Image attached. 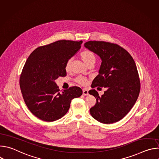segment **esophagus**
I'll return each instance as SVG.
<instances>
[{
  "instance_id": "34e87169",
  "label": "esophagus",
  "mask_w": 159,
  "mask_h": 159,
  "mask_svg": "<svg viewBox=\"0 0 159 159\" xmlns=\"http://www.w3.org/2000/svg\"><path fill=\"white\" fill-rule=\"evenodd\" d=\"M82 91H83V94L84 96H87L89 94V90H87V89H86V88L83 89Z\"/></svg>"
}]
</instances>
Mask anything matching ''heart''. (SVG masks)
<instances>
[{
	"label": "heart",
	"instance_id": "b5f03b06",
	"mask_svg": "<svg viewBox=\"0 0 159 159\" xmlns=\"http://www.w3.org/2000/svg\"><path fill=\"white\" fill-rule=\"evenodd\" d=\"M80 58L85 63V65L87 66L89 65H94L96 63V57L95 54L90 50H84L80 53ZM71 62H72V59L68 60V61L66 63L65 65V70L66 71H69L70 70V65H71ZM75 81L82 85H85L87 84V80L85 77H82V76H78L76 77L75 79Z\"/></svg>",
	"mask_w": 159,
	"mask_h": 159
}]
</instances>
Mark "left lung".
I'll return each instance as SVG.
<instances>
[{"mask_svg": "<svg viewBox=\"0 0 159 159\" xmlns=\"http://www.w3.org/2000/svg\"><path fill=\"white\" fill-rule=\"evenodd\" d=\"M84 47L102 60L91 87L107 89L101 96L95 89L89 91L96 99L95 106L90 109V115L102 123H116L128 114L139 96L140 81L137 66L130 54L117 44L89 41Z\"/></svg>", "mask_w": 159, "mask_h": 159, "instance_id": "8db88e82", "label": "left lung"}]
</instances>
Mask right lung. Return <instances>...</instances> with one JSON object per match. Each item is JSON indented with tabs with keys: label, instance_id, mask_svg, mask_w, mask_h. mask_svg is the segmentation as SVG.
I'll return each instance as SVG.
<instances>
[{
	"label": "right lung",
	"instance_id": "add662e5",
	"mask_svg": "<svg viewBox=\"0 0 159 159\" xmlns=\"http://www.w3.org/2000/svg\"><path fill=\"white\" fill-rule=\"evenodd\" d=\"M82 41L59 40L35 49L29 56L20 76L24 101L39 119L54 121L69 111L72 100L82 94L77 86L60 91L55 82L66 75L65 65L80 48Z\"/></svg>",
	"mask_w": 159,
	"mask_h": 159
}]
</instances>
